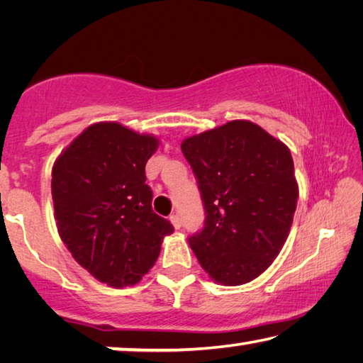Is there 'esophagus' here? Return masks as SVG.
<instances>
[{
    "label": "esophagus",
    "mask_w": 363,
    "mask_h": 363,
    "mask_svg": "<svg viewBox=\"0 0 363 363\" xmlns=\"http://www.w3.org/2000/svg\"><path fill=\"white\" fill-rule=\"evenodd\" d=\"M169 220H171V224L174 225V229H179V227L182 225V224H181V218L177 216V214H173V216L169 218Z\"/></svg>",
    "instance_id": "1"
}]
</instances>
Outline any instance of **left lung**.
<instances>
[{
	"mask_svg": "<svg viewBox=\"0 0 363 363\" xmlns=\"http://www.w3.org/2000/svg\"><path fill=\"white\" fill-rule=\"evenodd\" d=\"M199 181L205 227L189 238L200 266L220 285L248 284L284 247L298 203L290 149L248 120L182 140Z\"/></svg>",
	"mask_w": 363,
	"mask_h": 363,
	"instance_id": "1",
	"label": "left lung"
}]
</instances>
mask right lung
Returning a JSON list of instances; mask_svg holds the SVG:
<instances>
[{
  "mask_svg": "<svg viewBox=\"0 0 363 363\" xmlns=\"http://www.w3.org/2000/svg\"><path fill=\"white\" fill-rule=\"evenodd\" d=\"M158 144L152 134L101 121L73 139L52 167L60 238L79 266L113 288L136 285L174 230L153 213L145 184V163Z\"/></svg>",
  "mask_w": 363,
  "mask_h": 363,
  "instance_id": "1",
  "label": "right lung"
}]
</instances>
